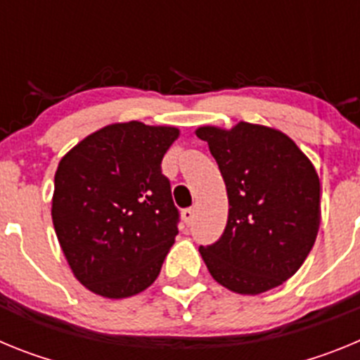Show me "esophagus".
Segmentation results:
<instances>
[{
	"label": "esophagus",
	"instance_id": "1",
	"mask_svg": "<svg viewBox=\"0 0 360 360\" xmlns=\"http://www.w3.org/2000/svg\"><path fill=\"white\" fill-rule=\"evenodd\" d=\"M182 218H184V221H186V225L193 224V219H195V209H193V207L184 209V211H182Z\"/></svg>",
	"mask_w": 360,
	"mask_h": 360
}]
</instances>
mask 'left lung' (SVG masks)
<instances>
[{"label": "left lung", "instance_id": "1", "mask_svg": "<svg viewBox=\"0 0 360 360\" xmlns=\"http://www.w3.org/2000/svg\"><path fill=\"white\" fill-rule=\"evenodd\" d=\"M224 176L229 218L218 241L200 247L212 278L236 294L256 295L295 274L316 243L321 184L290 136L259 124L202 126Z\"/></svg>", "mask_w": 360, "mask_h": 360}]
</instances>
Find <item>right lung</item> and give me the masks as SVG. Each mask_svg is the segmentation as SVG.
<instances>
[{
	"label": "right lung",
	"instance_id": "obj_1",
	"mask_svg": "<svg viewBox=\"0 0 360 360\" xmlns=\"http://www.w3.org/2000/svg\"><path fill=\"white\" fill-rule=\"evenodd\" d=\"M178 135L139 120L110 124L59 162L53 229L73 276L94 294L131 297L160 274L180 219L160 164Z\"/></svg>",
	"mask_w": 360,
	"mask_h": 360
}]
</instances>
